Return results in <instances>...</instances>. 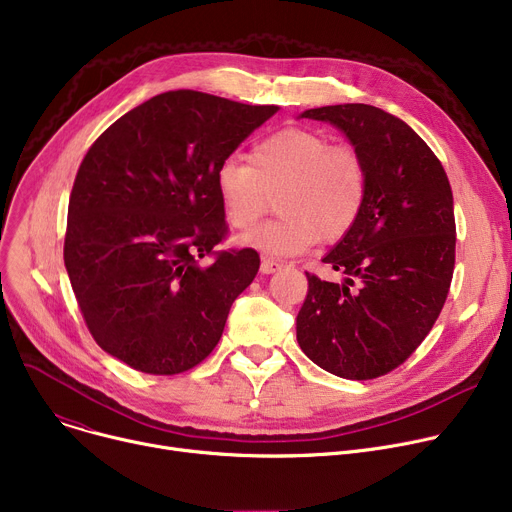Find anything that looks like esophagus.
Instances as JSON below:
<instances>
[{
	"label": "esophagus",
	"instance_id": "esophagus-1",
	"mask_svg": "<svg viewBox=\"0 0 512 512\" xmlns=\"http://www.w3.org/2000/svg\"><path fill=\"white\" fill-rule=\"evenodd\" d=\"M282 267H284V263L274 259V257H263L261 259V271H263V274H274V271H278Z\"/></svg>",
	"mask_w": 512,
	"mask_h": 512
}]
</instances>
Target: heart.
<instances>
[{"instance_id":"1","label":"heart","mask_w":512,"mask_h":512,"mask_svg":"<svg viewBox=\"0 0 512 512\" xmlns=\"http://www.w3.org/2000/svg\"><path fill=\"white\" fill-rule=\"evenodd\" d=\"M370 187L364 152L352 142L286 127L259 140L249 162L228 156L216 168V189L226 222L249 230L278 197L280 218L251 234L245 243L269 255H296L317 238L333 243L360 220Z\"/></svg>"}]
</instances>
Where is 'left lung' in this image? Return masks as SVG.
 <instances>
[{
	"mask_svg": "<svg viewBox=\"0 0 512 512\" xmlns=\"http://www.w3.org/2000/svg\"><path fill=\"white\" fill-rule=\"evenodd\" d=\"M302 117L329 121L370 168L366 208L323 263L348 276L309 290L296 317L302 352L335 377L379 379L424 342L455 269L453 191L436 154L401 119L370 105H333Z\"/></svg>",
	"mask_w": 512,
	"mask_h": 512,
	"instance_id": "obj_1",
	"label": "left lung"
}]
</instances>
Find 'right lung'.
I'll return each mask as SVG.
<instances>
[{
  "instance_id": "right-lung-1",
  "label": "right lung",
  "mask_w": 512,
  "mask_h": 512,
  "mask_svg": "<svg viewBox=\"0 0 512 512\" xmlns=\"http://www.w3.org/2000/svg\"><path fill=\"white\" fill-rule=\"evenodd\" d=\"M276 111L168 90L88 148L67 206L63 261L107 354L168 377L218 346L259 253L216 249L228 238L216 168Z\"/></svg>"
}]
</instances>
